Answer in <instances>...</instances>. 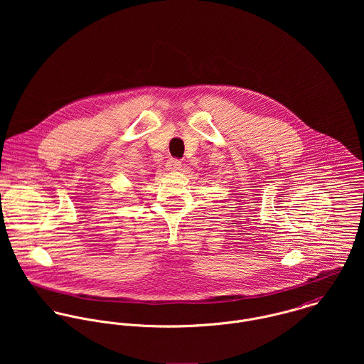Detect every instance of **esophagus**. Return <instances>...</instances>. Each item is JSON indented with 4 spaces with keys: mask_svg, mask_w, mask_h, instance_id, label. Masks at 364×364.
Returning a JSON list of instances; mask_svg holds the SVG:
<instances>
[{
    "mask_svg": "<svg viewBox=\"0 0 364 364\" xmlns=\"http://www.w3.org/2000/svg\"><path fill=\"white\" fill-rule=\"evenodd\" d=\"M181 168H182V162H181L179 159H176V158L168 159V162H166V169H169V171H179Z\"/></svg>",
    "mask_w": 364,
    "mask_h": 364,
    "instance_id": "esophagus-1",
    "label": "esophagus"
}]
</instances>
